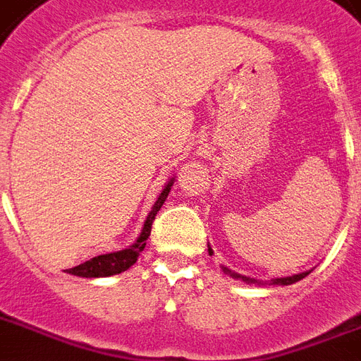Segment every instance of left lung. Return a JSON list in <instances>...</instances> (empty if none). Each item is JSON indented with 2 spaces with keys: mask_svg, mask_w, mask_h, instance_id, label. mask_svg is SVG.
Returning a JSON list of instances; mask_svg holds the SVG:
<instances>
[{
  "mask_svg": "<svg viewBox=\"0 0 361 361\" xmlns=\"http://www.w3.org/2000/svg\"><path fill=\"white\" fill-rule=\"evenodd\" d=\"M208 251H209V255H212V249H209V247H208ZM223 271H226V274H228V275H232L234 279H243V281H247V283H255V279H249V277H243V275L234 274V271H231V269H228V268H223ZM305 275H309V271H303V274L290 275V277H281V279H274V281H271V283H274V285H292V283H296V281L303 279Z\"/></svg>",
  "mask_w": 361,
  "mask_h": 361,
  "instance_id": "left-lung-1",
  "label": "left lung"
}]
</instances>
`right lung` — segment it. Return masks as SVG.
<instances>
[{"instance_id": "add662e5", "label": "right lung", "mask_w": 361, "mask_h": 361, "mask_svg": "<svg viewBox=\"0 0 361 361\" xmlns=\"http://www.w3.org/2000/svg\"><path fill=\"white\" fill-rule=\"evenodd\" d=\"M174 185V180H170L166 183L159 198L153 204L152 212L146 217V223L142 226L140 236L136 238V241L130 247L123 249V251H116V252H106V255H99V257H93L90 260H86L80 266H75V268L67 269V274L71 275H78V277H109V275H116L121 274L125 269H129L133 264L138 260L140 257V252L144 251V247H146V240L147 236L152 234V223L155 219V215L161 209V206L164 204L166 197H169L170 187Z\"/></svg>"}]
</instances>
